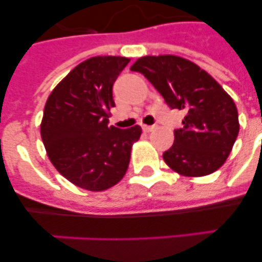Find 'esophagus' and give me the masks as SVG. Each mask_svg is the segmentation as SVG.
Returning <instances> with one entry per match:
<instances>
[{"label":"esophagus","instance_id":"esophagus-1","mask_svg":"<svg viewBox=\"0 0 262 262\" xmlns=\"http://www.w3.org/2000/svg\"><path fill=\"white\" fill-rule=\"evenodd\" d=\"M154 128H155L154 126H147V124H143V131H145V133H151Z\"/></svg>","mask_w":262,"mask_h":262}]
</instances>
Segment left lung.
<instances>
[{
    "instance_id": "1",
    "label": "left lung",
    "mask_w": 262,
    "mask_h": 262,
    "mask_svg": "<svg viewBox=\"0 0 262 262\" xmlns=\"http://www.w3.org/2000/svg\"><path fill=\"white\" fill-rule=\"evenodd\" d=\"M131 71L144 75L170 108L185 111L174 143L164 152L168 166L187 177H202L221 168L239 134L233 99L206 71L173 55L144 56Z\"/></svg>"
}]
</instances>
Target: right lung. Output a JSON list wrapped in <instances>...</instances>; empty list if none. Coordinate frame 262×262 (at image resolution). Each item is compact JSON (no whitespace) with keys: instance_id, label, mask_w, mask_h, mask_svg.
I'll use <instances>...</instances> for the list:
<instances>
[{"instance_id":"add662e5","label":"right lung","mask_w":262,"mask_h":262,"mask_svg":"<svg viewBox=\"0 0 262 262\" xmlns=\"http://www.w3.org/2000/svg\"><path fill=\"white\" fill-rule=\"evenodd\" d=\"M129 62L96 56L72 69L52 90L40 124L41 140L53 166L85 190L102 191L123 178L140 126H108L113 85Z\"/></svg>"}]
</instances>
